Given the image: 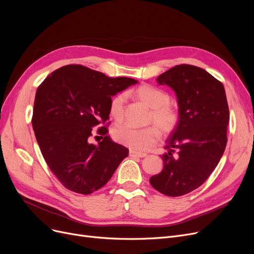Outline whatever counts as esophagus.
<instances>
[{"label":"esophagus","instance_id":"obj_1","mask_svg":"<svg viewBox=\"0 0 254 254\" xmlns=\"http://www.w3.org/2000/svg\"><path fill=\"white\" fill-rule=\"evenodd\" d=\"M128 154L131 157H145L146 155H147L144 152H139V151H136V150H129Z\"/></svg>","mask_w":254,"mask_h":254}]
</instances>
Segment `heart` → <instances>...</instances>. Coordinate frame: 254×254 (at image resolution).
I'll return each instance as SVG.
<instances>
[{"mask_svg": "<svg viewBox=\"0 0 254 254\" xmlns=\"http://www.w3.org/2000/svg\"><path fill=\"white\" fill-rule=\"evenodd\" d=\"M138 100L151 108L148 116V123L154 124L143 128L132 127L129 125H119L113 129L114 140L127 147L143 151L152 147L161 137V130L164 135H170L180 124V112L175 106L170 103V95L158 87L150 84H143L132 90ZM126 97L123 93L115 95L109 103V115L115 122L124 118Z\"/></svg>", "mask_w": 254, "mask_h": 254, "instance_id": "heart-1", "label": "heart"}]
</instances>
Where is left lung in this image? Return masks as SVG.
Listing matches in <instances>:
<instances>
[{"instance_id": "1", "label": "left lung", "mask_w": 254, "mask_h": 254, "mask_svg": "<svg viewBox=\"0 0 254 254\" xmlns=\"http://www.w3.org/2000/svg\"><path fill=\"white\" fill-rule=\"evenodd\" d=\"M175 90L180 124L167 140L163 171L150 178L157 191L180 196L199 188L224 152L230 122L223 84L202 68L177 64L156 79Z\"/></svg>"}]
</instances>
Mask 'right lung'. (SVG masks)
<instances>
[{"label":"right lung","instance_id":"add662e5","mask_svg":"<svg viewBox=\"0 0 254 254\" xmlns=\"http://www.w3.org/2000/svg\"><path fill=\"white\" fill-rule=\"evenodd\" d=\"M135 83L132 78H110L82 64H68L38 86L35 136L46 164L66 190L81 194L100 190L128 155L127 148L107 136L110 123L97 130L102 138L98 145L89 138L93 127L108 120L111 97Z\"/></svg>","mask_w":254,"mask_h":254}]
</instances>
